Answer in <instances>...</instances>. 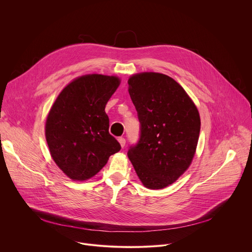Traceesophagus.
Returning <instances> with one entry per match:
<instances>
[{"instance_id":"esophagus-1","label":"esophagus","mask_w":252,"mask_h":252,"mask_svg":"<svg viewBox=\"0 0 252 252\" xmlns=\"http://www.w3.org/2000/svg\"><path fill=\"white\" fill-rule=\"evenodd\" d=\"M118 140H119V142L121 143L122 148H125V146H126V138H125V137H119Z\"/></svg>"}]
</instances>
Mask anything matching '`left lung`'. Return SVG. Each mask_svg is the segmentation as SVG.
<instances>
[{
    "label": "left lung",
    "instance_id": "8db88e82",
    "mask_svg": "<svg viewBox=\"0 0 252 252\" xmlns=\"http://www.w3.org/2000/svg\"><path fill=\"white\" fill-rule=\"evenodd\" d=\"M127 83L140 124L138 141L129 147L127 156L143 186L160 189L191 163L200 131L199 114L183 87L168 76L142 73Z\"/></svg>",
    "mask_w": 252,
    "mask_h": 252
}]
</instances>
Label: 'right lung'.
<instances>
[{"label": "right lung", "instance_id": "right-lung-1", "mask_svg": "<svg viewBox=\"0 0 252 252\" xmlns=\"http://www.w3.org/2000/svg\"><path fill=\"white\" fill-rule=\"evenodd\" d=\"M120 85L117 77L87 75L59 94L46 122V139L57 165L74 181L95 175L121 151L109 132L105 104Z\"/></svg>", "mask_w": 252, "mask_h": 252}]
</instances>
